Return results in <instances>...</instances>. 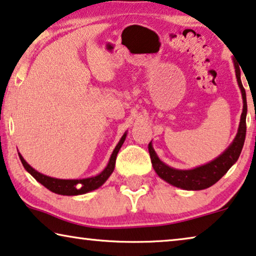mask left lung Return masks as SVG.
<instances>
[{"mask_svg": "<svg viewBox=\"0 0 256 256\" xmlns=\"http://www.w3.org/2000/svg\"><path fill=\"white\" fill-rule=\"evenodd\" d=\"M235 72H236L238 84L241 88L244 100V110L241 114L239 131L235 139L232 142V145L224 151L220 156H218L216 160L210 162L206 165L200 166L194 170H174L170 166L165 165L160 159L156 156L154 150H153L151 142L148 144V152L151 156L152 166L154 168L160 178L168 182L171 185L176 187H180L184 190H205L207 187L214 185L216 182L222 178L226 174L228 170L232 168V165L239 159L240 153L242 151L244 138H246V114H247V100H246V91L242 86L240 78V68L235 64Z\"/></svg>", "mask_w": 256, "mask_h": 256, "instance_id": "1", "label": "left lung"}]
</instances>
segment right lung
Instances as JSON below:
<instances>
[{
    "instance_id": "right-lung-1",
    "label": "right lung",
    "mask_w": 256,
    "mask_h": 256,
    "mask_svg": "<svg viewBox=\"0 0 256 256\" xmlns=\"http://www.w3.org/2000/svg\"><path fill=\"white\" fill-rule=\"evenodd\" d=\"M125 137L126 134L122 136V139L118 142V145L116 146L114 152H112L110 162H108V166L105 168L104 171L102 172L100 174L92 176V178H86V179H80V180H63V179L51 178V176H44L42 173L35 171V170H34L32 166H30L29 164L23 159V156L20 154V153L18 156L26 171H28L30 174L37 180V182L42 184V185L44 187H46L48 190H50L51 192L60 194V196H78V194H84V193L90 192V190H96L106 182L108 176H111V173L114 172L118 151L120 150L122 142L125 140Z\"/></svg>"
}]
</instances>
